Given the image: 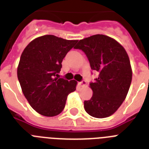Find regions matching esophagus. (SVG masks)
Returning <instances> with one entry per match:
<instances>
[{
	"label": "esophagus",
	"mask_w": 149,
	"mask_h": 149,
	"mask_svg": "<svg viewBox=\"0 0 149 149\" xmlns=\"http://www.w3.org/2000/svg\"><path fill=\"white\" fill-rule=\"evenodd\" d=\"M79 85L81 87H85V85H87V82H85V81H82V82H79Z\"/></svg>",
	"instance_id": "34e87169"
}]
</instances>
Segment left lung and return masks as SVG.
<instances>
[{"label": "left lung", "mask_w": 149, "mask_h": 149, "mask_svg": "<svg viewBox=\"0 0 149 149\" xmlns=\"http://www.w3.org/2000/svg\"><path fill=\"white\" fill-rule=\"evenodd\" d=\"M75 49H82L93 70L99 73L90 83L93 95L84 102V108L92 117L112 116L127 97L132 81V68L125 48L115 39L96 34L80 40Z\"/></svg>", "instance_id": "1"}]
</instances>
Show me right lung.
<instances>
[{
    "label": "right lung",
    "instance_id": "obj_1",
    "mask_svg": "<svg viewBox=\"0 0 149 149\" xmlns=\"http://www.w3.org/2000/svg\"><path fill=\"white\" fill-rule=\"evenodd\" d=\"M78 40L44 35L30 42L22 53L17 68L22 91L39 114L53 117L64 109L68 94L77 82L58 78L62 61Z\"/></svg>",
    "mask_w": 149,
    "mask_h": 149
}]
</instances>
